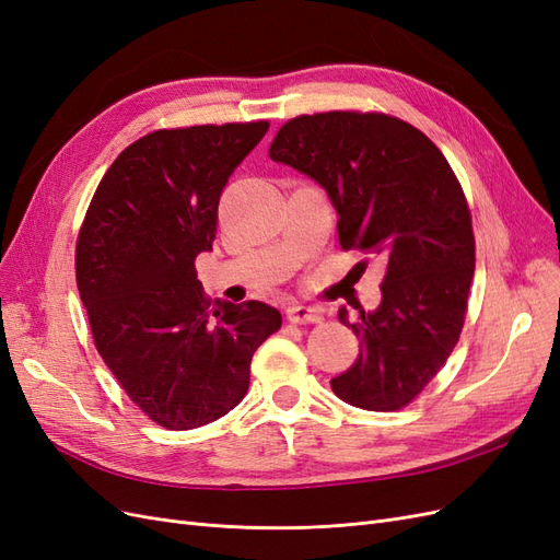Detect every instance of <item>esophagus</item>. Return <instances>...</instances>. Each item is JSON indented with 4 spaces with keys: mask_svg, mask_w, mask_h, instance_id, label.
I'll list each match as a JSON object with an SVG mask.
<instances>
[{
    "mask_svg": "<svg viewBox=\"0 0 560 560\" xmlns=\"http://www.w3.org/2000/svg\"><path fill=\"white\" fill-rule=\"evenodd\" d=\"M287 319L294 322V325H311V322L322 319V311L315 306H303V303H292L287 308Z\"/></svg>",
    "mask_w": 560,
    "mask_h": 560,
    "instance_id": "34e87169",
    "label": "esophagus"
}]
</instances>
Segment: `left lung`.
I'll return each instance as SVG.
<instances>
[{
    "instance_id": "left-lung-1",
    "label": "left lung",
    "mask_w": 560,
    "mask_h": 560,
    "mask_svg": "<svg viewBox=\"0 0 560 560\" xmlns=\"http://www.w3.org/2000/svg\"><path fill=\"white\" fill-rule=\"evenodd\" d=\"M270 159L315 179L338 214V241L385 261L381 303L338 319L360 354L331 378L338 399L397 411L453 352L474 278L471 217L460 182L436 144L385 114L327 112L287 121Z\"/></svg>"
}]
</instances>
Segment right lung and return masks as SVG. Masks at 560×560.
Instances as JSON below:
<instances>
[{
	"label": "right lung",
	"mask_w": 560,
	"mask_h": 560,
	"mask_svg": "<svg viewBox=\"0 0 560 560\" xmlns=\"http://www.w3.org/2000/svg\"><path fill=\"white\" fill-rule=\"evenodd\" d=\"M266 121L144 135L100 182L77 243V287L100 358L140 409L167 430L226 416L249 362L282 315L264 301H210L196 257L212 252L229 177Z\"/></svg>",
	"instance_id": "1"
}]
</instances>
